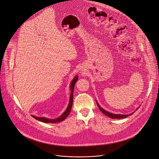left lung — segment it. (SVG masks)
I'll return each instance as SVG.
<instances>
[{
	"label": "left lung",
	"mask_w": 159,
	"mask_h": 159,
	"mask_svg": "<svg viewBox=\"0 0 159 159\" xmlns=\"http://www.w3.org/2000/svg\"><path fill=\"white\" fill-rule=\"evenodd\" d=\"M97 101V105H98V107L99 110H101V111L102 113H103L104 114L107 116H108V117H110V118H111V119H123V118H126V117H128L129 116H131L132 114L134 113V112H134H133V113H132L129 114H116L111 113H110V112H108V111H107L105 110H104L101 106L99 105L97 101ZM138 108H139V107L136 108V110H137Z\"/></svg>",
	"instance_id": "8db88e82"
}]
</instances>
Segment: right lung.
<instances>
[{"label": "right lung", "instance_id": "right-lung-1", "mask_svg": "<svg viewBox=\"0 0 159 159\" xmlns=\"http://www.w3.org/2000/svg\"><path fill=\"white\" fill-rule=\"evenodd\" d=\"M78 80V76H76L72 80L71 82L70 83V88L71 89V93H70V101H69V103H68V107L66 108V111L61 115L57 119H48L44 117H37L35 116L32 115L31 116L34 118L35 119L38 120L39 121H42L43 123H58L60 122L62 120H64V119H66L67 118V117L69 115V114L71 111V107L73 105V91H74V88H75V83Z\"/></svg>", "mask_w": 159, "mask_h": 159}]
</instances>
